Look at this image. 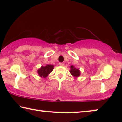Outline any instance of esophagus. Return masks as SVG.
Returning a JSON list of instances; mask_svg holds the SVG:
<instances>
[{"label":"esophagus","mask_w":122,"mask_h":122,"mask_svg":"<svg viewBox=\"0 0 122 122\" xmlns=\"http://www.w3.org/2000/svg\"><path fill=\"white\" fill-rule=\"evenodd\" d=\"M59 66H64V63H59Z\"/></svg>","instance_id":"esophagus-1"}]
</instances>
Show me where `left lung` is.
<instances>
[{"instance_id":"1","label":"left lung","mask_w":122,"mask_h":122,"mask_svg":"<svg viewBox=\"0 0 122 122\" xmlns=\"http://www.w3.org/2000/svg\"><path fill=\"white\" fill-rule=\"evenodd\" d=\"M70 73L73 76H74L75 78H77L79 77L81 75V71L79 69H77L74 66H70Z\"/></svg>"}]
</instances>
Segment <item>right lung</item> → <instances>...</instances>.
<instances>
[{
  "instance_id": "obj_1",
  "label": "right lung",
  "mask_w": 122,
  "mask_h": 122,
  "mask_svg": "<svg viewBox=\"0 0 122 122\" xmlns=\"http://www.w3.org/2000/svg\"><path fill=\"white\" fill-rule=\"evenodd\" d=\"M54 65L47 64L46 66H41L37 71V73L40 77L46 78L54 69Z\"/></svg>"
}]
</instances>
